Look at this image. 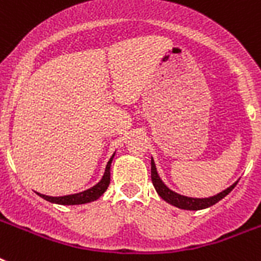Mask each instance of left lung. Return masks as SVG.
Here are the masks:
<instances>
[{
  "label": "left lung",
  "instance_id": "left-lung-1",
  "mask_svg": "<svg viewBox=\"0 0 261 261\" xmlns=\"http://www.w3.org/2000/svg\"><path fill=\"white\" fill-rule=\"evenodd\" d=\"M151 181H153V186H154L157 194H159L165 202L171 203V204L178 207V208H182V210H202V208H207V207L213 206L215 203H218L221 199L225 198V196L234 188L236 184L239 182L236 181L233 186H230L229 188L222 191V192H219V194L214 195V196H210V198L199 199L182 196V195H178L176 194V192H173L172 190H169V188L164 184L163 180L159 177V173H157V169H155L153 159H151Z\"/></svg>",
  "mask_w": 261,
  "mask_h": 261
}]
</instances>
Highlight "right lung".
Masks as SVG:
<instances>
[{"label": "right lung", "mask_w": 261, "mask_h": 261, "mask_svg": "<svg viewBox=\"0 0 261 261\" xmlns=\"http://www.w3.org/2000/svg\"><path fill=\"white\" fill-rule=\"evenodd\" d=\"M115 153L112 154V157L110 159L108 164L106 167V172H104V176L100 181L93 186L89 190L84 191V192H80V194L74 195H66V196H47V195L38 194L39 196H42L43 199H46L51 203H57V204H66V206H70V204H84V203L93 202L96 199H98L101 196L106 190L110 186L111 181V163H112V159H114Z\"/></svg>", "instance_id": "obj_1"}]
</instances>
